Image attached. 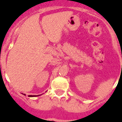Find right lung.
<instances>
[{
    "mask_svg": "<svg viewBox=\"0 0 122 122\" xmlns=\"http://www.w3.org/2000/svg\"><path fill=\"white\" fill-rule=\"evenodd\" d=\"M24 95H25V94H24ZM39 96H41V95H39ZM29 97H35V96H32V95H30V96H28Z\"/></svg>",
    "mask_w": 122,
    "mask_h": 122,
    "instance_id": "right-lung-1",
    "label": "right lung"
}]
</instances>
